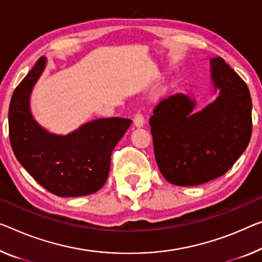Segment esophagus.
Instances as JSON below:
<instances>
[{
	"label": "esophagus",
	"mask_w": 262,
	"mask_h": 262,
	"mask_svg": "<svg viewBox=\"0 0 262 262\" xmlns=\"http://www.w3.org/2000/svg\"><path fill=\"white\" fill-rule=\"evenodd\" d=\"M134 124L137 127H140L143 126L145 124V117L143 116V114H140V112H137L134 117Z\"/></svg>",
	"instance_id": "1"
}]
</instances>
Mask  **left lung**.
<instances>
[{
    "label": "left lung",
    "mask_w": 262,
    "mask_h": 262,
    "mask_svg": "<svg viewBox=\"0 0 262 262\" xmlns=\"http://www.w3.org/2000/svg\"><path fill=\"white\" fill-rule=\"evenodd\" d=\"M220 96L199 112L194 100L176 94L157 104L150 118L159 171L168 183L195 186L226 173L252 135V99L244 79L221 57L211 58Z\"/></svg>",
    "instance_id": "obj_1"
}]
</instances>
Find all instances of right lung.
Here are the masks:
<instances>
[{
	"label": "right lung",
	"mask_w": 262,
	"mask_h": 262,
	"mask_svg": "<svg viewBox=\"0 0 262 262\" xmlns=\"http://www.w3.org/2000/svg\"><path fill=\"white\" fill-rule=\"evenodd\" d=\"M44 56L16 88L9 105V138L15 157L41 186L58 196L97 192L110 171L111 154L132 120L99 118L68 136L52 135L35 122L29 98L46 67Z\"/></svg>",
	"instance_id": "right-lung-1"
}]
</instances>
